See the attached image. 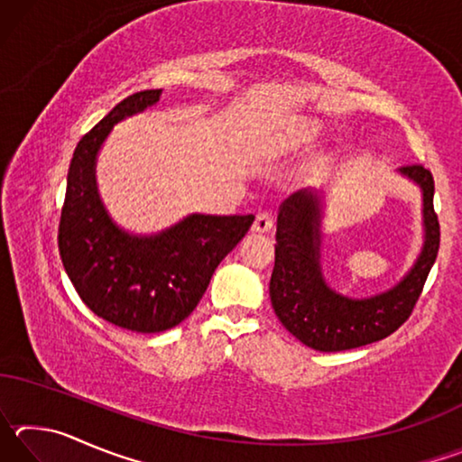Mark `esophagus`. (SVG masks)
<instances>
[{"label": "esophagus", "mask_w": 462, "mask_h": 462, "mask_svg": "<svg viewBox=\"0 0 462 462\" xmlns=\"http://www.w3.org/2000/svg\"><path fill=\"white\" fill-rule=\"evenodd\" d=\"M273 228V217L271 214L263 212L254 217V224H253V232H259V234H264L269 232Z\"/></svg>", "instance_id": "34e87169"}]
</instances>
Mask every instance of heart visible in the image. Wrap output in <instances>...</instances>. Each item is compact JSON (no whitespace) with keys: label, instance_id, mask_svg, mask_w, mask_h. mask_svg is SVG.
<instances>
[{"label":"heart","instance_id":"heart-1","mask_svg":"<svg viewBox=\"0 0 462 462\" xmlns=\"http://www.w3.org/2000/svg\"><path fill=\"white\" fill-rule=\"evenodd\" d=\"M318 128L311 122H297L287 130V134L281 140V151H300V148L308 146L311 140L316 138ZM324 165V159L319 161Z\"/></svg>","mask_w":462,"mask_h":462}]
</instances>
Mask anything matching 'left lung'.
<instances>
[{
  "mask_svg": "<svg viewBox=\"0 0 462 462\" xmlns=\"http://www.w3.org/2000/svg\"><path fill=\"white\" fill-rule=\"evenodd\" d=\"M397 173L421 191L424 245L400 283L369 297H348L330 287L322 271L324 191L301 189L283 201L277 216L275 267L269 295L289 332L319 353L365 346L393 334L416 306L440 246L434 214V179L421 165Z\"/></svg>",
  "mask_w": 462,
  "mask_h": 462,
  "instance_id": "1",
  "label": "left lung"
}]
</instances>
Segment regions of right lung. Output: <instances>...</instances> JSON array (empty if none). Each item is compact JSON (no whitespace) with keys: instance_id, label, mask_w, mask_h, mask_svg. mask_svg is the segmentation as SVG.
Here are the masks:
<instances>
[{"instance_id":"right-lung-1","label":"right lung","mask_w":462,"mask_h":462,"mask_svg":"<svg viewBox=\"0 0 462 462\" xmlns=\"http://www.w3.org/2000/svg\"><path fill=\"white\" fill-rule=\"evenodd\" d=\"M161 93L146 89L120 101L79 140L59 224L62 267L85 306L140 334L181 324L254 222V216L189 214L154 234L128 232L114 222L97 189V154L116 124L159 104Z\"/></svg>"}]
</instances>
